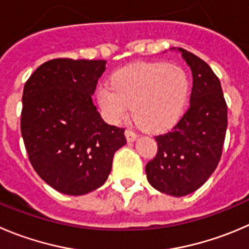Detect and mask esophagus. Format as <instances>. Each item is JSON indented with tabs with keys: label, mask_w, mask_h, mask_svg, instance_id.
I'll list each match as a JSON object with an SVG mask.
<instances>
[{
	"label": "esophagus",
	"mask_w": 249,
	"mask_h": 249,
	"mask_svg": "<svg viewBox=\"0 0 249 249\" xmlns=\"http://www.w3.org/2000/svg\"><path fill=\"white\" fill-rule=\"evenodd\" d=\"M124 134H126V138L128 142H134L137 138H138V134L134 133V132L131 131V129H126Z\"/></svg>",
	"instance_id": "34e87169"
}]
</instances>
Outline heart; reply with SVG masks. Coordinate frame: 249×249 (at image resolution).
Wrapping results in <instances>:
<instances>
[{"instance_id": "obj_1", "label": "heart", "mask_w": 249, "mask_h": 249, "mask_svg": "<svg viewBox=\"0 0 249 249\" xmlns=\"http://www.w3.org/2000/svg\"><path fill=\"white\" fill-rule=\"evenodd\" d=\"M191 83L181 67L166 62H142L121 68L112 83H103L96 96L104 117L117 124L132 104L134 121L153 132L164 131L179 120Z\"/></svg>"}]
</instances>
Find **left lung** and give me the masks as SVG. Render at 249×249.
<instances>
[{
	"mask_svg": "<svg viewBox=\"0 0 249 249\" xmlns=\"http://www.w3.org/2000/svg\"><path fill=\"white\" fill-rule=\"evenodd\" d=\"M177 50L193 77L189 108L169 132L155 137L158 153L146 164L145 172L159 192L183 197L203 186L219 164L227 105L219 78L209 65L187 50Z\"/></svg>",
	"mask_w": 249,
	"mask_h": 249,
	"instance_id": "1",
	"label": "left lung"
}]
</instances>
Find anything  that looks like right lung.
Wrapping results in <instances>:
<instances>
[{
    "instance_id": "right-lung-1",
    "label": "right lung",
    "mask_w": 249,
    "mask_h": 249,
    "mask_svg": "<svg viewBox=\"0 0 249 249\" xmlns=\"http://www.w3.org/2000/svg\"><path fill=\"white\" fill-rule=\"evenodd\" d=\"M106 70L104 60L55 58L42 63L23 90L20 131L36 174L70 196L103 186L124 129L101 118L91 95Z\"/></svg>"
}]
</instances>
